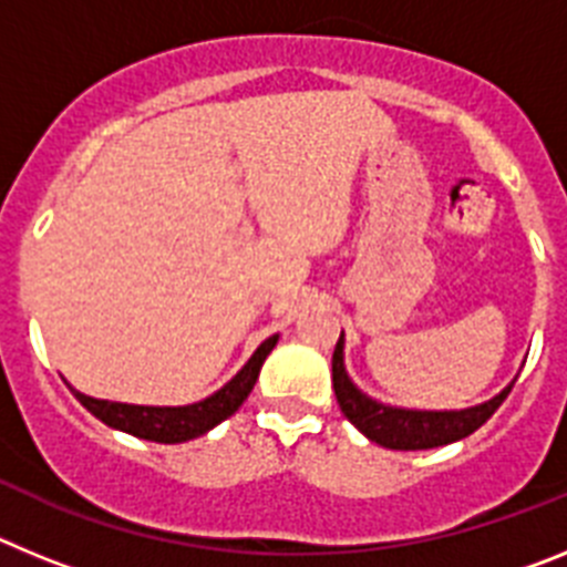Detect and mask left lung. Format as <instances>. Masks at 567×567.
Masks as SVG:
<instances>
[{
	"mask_svg": "<svg viewBox=\"0 0 567 567\" xmlns=\"http://www.w3.org/2000/svg\"><path fill=\"white\" fill-rule=\"evenodd\" d=\"M332 385L338 398L340 412L346 420L360 429L372 443L394 452H420V449H437L449 445L454 440H463L474 434L491 414L497 412L514 383L497 394L494 400L465 412H405V409H389L383 403H374L363 392L354 389L343 369V334L338 338L332 354Z\"/></svg>",
	"mask_w": 567,
	"mask_h": 567,
	"instance_id": "1",
	"label": "left lung"
}]
</instances>
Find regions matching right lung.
<instances>
[{
    "instance_id": "right-lung-1",
    "label": "right lung",
    "mask_w": 567,
    "mask_h": 567,
    "mask_svg": "<svg viewBox=\"0 0 567 567\" xmlns=\"http://www.w3.org/2000/svg\"><path fill=\"white\" fill-rule=\"evenodd\" d=\"M278 343V334L267 338L258 346V352L249 358V363L229 380L224 389L213 394V398L202 400L193 405H178V409H158V405H127V403H110V400L87 398V394L76 392L79 403L87 409L90 414H96L102 423L122 429V432L133 434V437L153 440V443H187L193 437H202L209 429L227 420L240 409V403L249 398L255 380H258L260 365L267 360Z\"/></svg>"
}]
</instances>
